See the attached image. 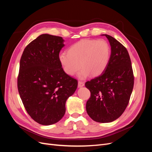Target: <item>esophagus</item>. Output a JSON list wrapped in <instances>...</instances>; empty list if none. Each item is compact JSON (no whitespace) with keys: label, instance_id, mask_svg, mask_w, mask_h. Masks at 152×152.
<instances>
[{"label":"esophagus","instance_id":"34e87169","mask_svg":"<svg viewBox=\"0 0 152 152\" xmlns=\"http://www.w3.org/2000/svg\"><path fill=\"white\" fill-rule=\"evenodd\" d=\"M84 86V82H82V81L78 82V86H79V87H83Z\"/></svg>","mask_w":152,"mask_h":152}]
</instances>
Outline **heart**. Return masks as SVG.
Segmentation results:
<instances>
[{
	"label": "heart",
	"mask_w": 152,
	"mask_h": 152,
	"mask_svg": "<svg viewBox=\"0 0 152 152\" xmlns=\"http://www.w3.org/2000/svg\"><path fill=\"white\" fill-rule=\"evenodd\" d=\"M111 56V49L104 40L83 39L73 44L68 53L59 55V61L66 74L73 75L82 68L78 74L84 79L89 74L97 77L104 72Z\"/></svg>",
	"instance_id": "obj_1"
}]
</instances>
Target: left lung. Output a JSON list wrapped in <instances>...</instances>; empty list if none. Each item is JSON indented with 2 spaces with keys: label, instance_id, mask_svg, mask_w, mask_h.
<instances>
[{
  "label": "left lung",
  "instance_id": "obj_1",
  "mask_svg": "<svg viewBox=\"0 0 152 152\" xmlns=\"http://www.w3.org/2000/svg\"><path fill=\"white\" fill-rule=\"evenodd\" d=\"M109 40L111 56L104 72L86 82L91 92L86 111L93 121L100 123L116 120L125 111L134 86V75L127 50L113 37Z\"/></svg>",
  "mask_w": 152,
  "mask_h": 152
}]
</instances>
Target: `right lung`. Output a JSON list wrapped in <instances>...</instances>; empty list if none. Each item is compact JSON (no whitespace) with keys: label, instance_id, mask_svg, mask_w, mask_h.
<instances>
[{"label":"right lung","instance_id":"right-lung-1","mask_svg":"<svg viewBox=\"0 0 152 152\" xmlns=\"http://www.w3.org/2000/svg\"><path fill=\"white\" fill-rule=\"evenodd\" d=\"M63 42L61 37L40 35L25 48L20 59L18 92L27 113L41 125L61 120L66 100L77 87V80L64 72L59 61Z\"/></svg>","mask_w":152,"mask_h":152}]
</instances>
